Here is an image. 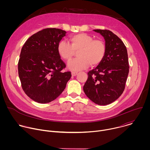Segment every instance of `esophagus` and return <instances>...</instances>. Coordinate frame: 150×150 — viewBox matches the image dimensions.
I'll use <instances>...</instances> for the list:
<instances>
[{"mask_svg":"<svg viewBox=\"0 0 150 150\" xmlns=\"http://www.w3.org/2000/svg\"><path fill=\"white\" fill-rule=\"evenodd\" d=\"M71 74H72V76H76L78 74V72H72Z\"/></svg>","mask_w":150,"mask_h":150,"instance_id":"obj_1","label":"esophagus"}]
</instances>
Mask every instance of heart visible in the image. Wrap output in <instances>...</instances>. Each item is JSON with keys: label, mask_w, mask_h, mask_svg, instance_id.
I'll return each mask as SVG.
<instances>
[{"label": "heart", "mask_w": 150, "mask_h": 150, "mask_svg": "<svg viewBox=\"0 0 150 150\" xmlns=\"http://www.w3.org/2000/svg\"><path fill=\"white\" fill-rule=\"evenodd\" d=\"M71 45L60 41L57 45L60 56L65 61H69L78 52V58L68 63V68L72 71H80L87 68L89 64L96 66L103 60L105 54V45L100 40H94L87 34L80 33L69 38Z\"/></svg>", "instance_id": "obj_1"}]
</instances>
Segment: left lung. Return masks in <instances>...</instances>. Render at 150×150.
Instances as JSON below:
<instances>
[{
    "instance_id": "obj_1",
    "label": "left lung",
    "mask_w": 150,
    "mask_h": 150,
    "mask_svg": "<svg viewBox=\"0 0 150 150\" xmlns=\"http://www.w3.org/2000/svg\"><path fill=\"white\" fill-rule=\"evenodd\" d=\"M94 31L104 37L105 54L98 65L88 72L83 90L94 103L105 105L123 93L129 74V62L126 47L116 34L108 30Z\"/></svg>"
}]
</instances>
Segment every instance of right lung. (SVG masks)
Here are the masks:
<instances>
[{"instance_id": "obj_1", "label": "right lung", "mask_w": 150, "mask_h": 150, "mask_svg": "<svg viewBox=\"0 0 150 150\" xmlns=\"http://www.w3.org/2000/svg\"><path fill=\"white\" fill-rule=\"evenodd\" d=\"M66 34L59 28L43 29L31 35L21 49L18 64L21 86L37 103L55 100L72 76L69 71H62L66 65L57 52L59 42Z\"/></svg>"}]
</instances>
